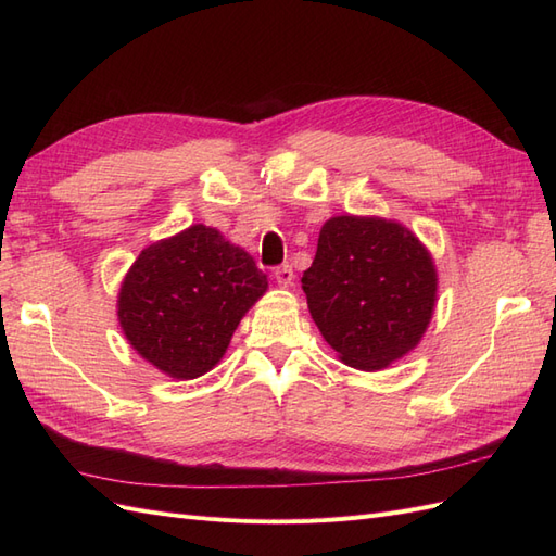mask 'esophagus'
<instances>
[{
	"mask_svg": "<svg viewBox=\"0 0 556 556\" xmlns=\"http://www.w3.org/2000/svg\"><path fill=\"white\" fill-rule=\"evenodd\" d=\"M274 276H276V282L280 285V288H292V285H294V271H292L290 264L278 266Z\"/></svg>",
	"mask_w": 556,
	"mask_h": 556,
	"instance_id": "obj_1",
	"label": "esophagus"
}]
</instances>
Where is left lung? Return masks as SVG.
Wrapping results in <instances>:
<instances>
[{"label":"left lung","instance_id":"obj_1","mask_svg":"<svg viewBox=\"0 0 556 556\" xmlns=\"http://www.w3.org/2000/svg\"><path fill=\"white\" fill-rule=\"evenodd\" d=\"M308 311L339 359L382 371L417 348L433 317L439 274L427 245L396 220L333 215L301 278Z\"/></svg>","mask_w":556,"mask_h":556}]
</instances>
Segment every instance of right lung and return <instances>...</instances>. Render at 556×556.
Listing matches in <instances>:
<instances>
[{
	"label": "right lung",
	"instance_id": "obj_1",
	"mask_svg": "<svg viewBox=\"0 0 556 556\" xmlns=\"http://www.w3.org/2000/svg\"><path fill=\"white\" fill-rule=\"evenodd\" d=\"M268 280L241 245L192 225L146 245L117 292V323L137 355L174 380H194L225 357Z\"/></svg>",
	"mask_w": 556,
	"mask_h": 556
}]
</instances>
